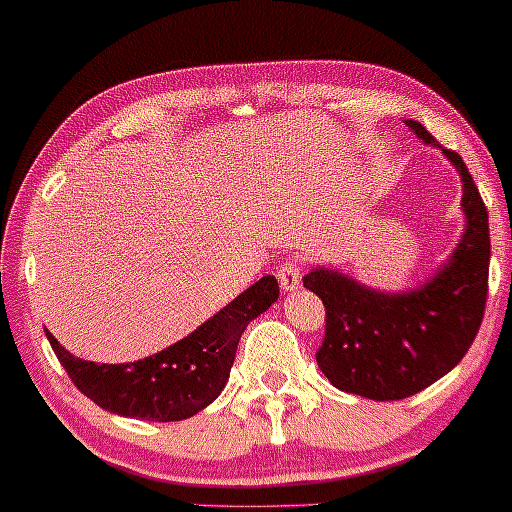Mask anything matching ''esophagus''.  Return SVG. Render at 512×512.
Instances as JSON below:
<instances>
[{"instance_id": "34e87169", "label": "esophagus", "mask_w": 512, "mask_h": 512, "mask_svg": "<svg viewBox=\"0 0 512 512\" xmlns=\"http://www.w3.org/2000/svg\"><path fill=\"white\" fill-rule=\"evenodd\" d=\"M277 279H279V286H282L284 293L296 291L298 286H300V268H298V263L293 261V258H289V261H286L282 268L277 270Z\"/></svg>"}]
</instances>
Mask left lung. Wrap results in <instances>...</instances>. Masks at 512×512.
<instances>
[{"mask_svg": "<svg viewBox=\"0 0 512 512\" xmlns=\"http://www.w3.org/2000/svg\"><path fill=\"white\" fill-rule=\"evenodd\" d=\"M405 125L436 146L461 177L464 235L452 256L415 289H370L333 268H314L305 289L326 307L321 373L335 389L373 401H398L450 373L473 345L485 317L489 216L459 153L443 149L417 121Z\"/></svg>", "mask_w": 512, "mask_h": 512, "instance_id": "1", "label": "left lung"}]
</instances>
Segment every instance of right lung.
<instances>
[{
	"label": "right lung",
	"instance_id": "obj_1",
	"mask_svg": "<svg viewBox=\"0 0 512 512\" xmlns=\"http://www.w3.org/2000/svg\"><path fill=\"white\" fill-rule=\"evenodd\" d=\"M277 298V279L265 275L184 340L137 363L97 366L69 354L53 333L46 335L69 380L102 410L149 422H179L216 401L230 377L244 328Z\"/></svg>",
	"mask_w": 512,
	"mask_h": 512
}]
</instances>
